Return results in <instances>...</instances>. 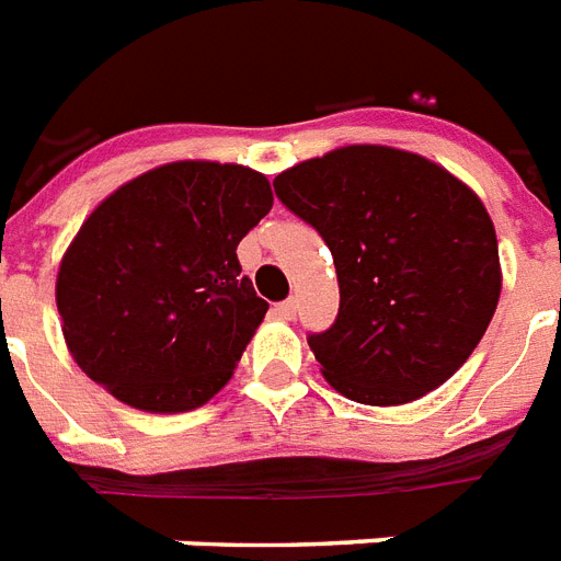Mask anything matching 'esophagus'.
Wrapping results in <instances>:
<instances>
[{
	"label": "esophagus",
	"mask_w": 561,
	"mask_h": 561,
	"mask_svg": "<svg viewBox=\"0 0 561 561\" xmlns=\"http://www.w3.org/2000/svg\"><path fill=\"white\" fill-rule=\"evenodd\" d=\"M273 314L279 317V320H294V317H297V302H294V299H285L279 306H273Z\"/></svg>",
	"instance_id": "obj_1"
}]
</instances>
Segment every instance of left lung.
<instances>
[{"label": "left lung", "instance_id": "8db88e82", "mask_svg": "<svg viewBox=\"0 0 561 561\" xmlns=\"http://www.w3.org/2000/svg\"><path fill=\"white\" fill-rule=\"evenodd\" d=\"M276 197L332 250L341 311L308 346L346 399L396 408L469 360L501 297L495 224L462 180L390 145L282 171Z\"/></svg>", "mask_w": 561, "mask_h": 561}]
</instances>
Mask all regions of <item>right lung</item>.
Returning a JSON list of instances; mask_svg holds the SVG:
<instances>
[{
	"instance_id": "add662e5",
	"label": "right lung",
	"mask_w": 561,
	"mask_h": 561,
	"mask_svg": "<svg viewBox=\"0 0 561 561\" xmlns=\"http://www.w3.org/2000/svg\"><path fill=\"white\" fill-rule=\"evenodd\" d=\"M271 183L236 162H165L104 197L57 267L75 364L145 413L201 408L267 314L238 241L271 211Z\"/></svg>"
}]
</instances>
